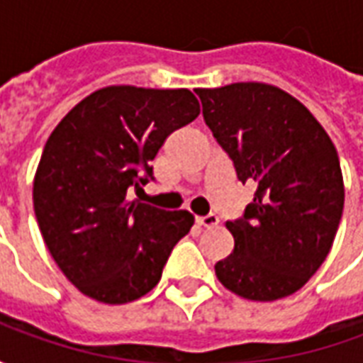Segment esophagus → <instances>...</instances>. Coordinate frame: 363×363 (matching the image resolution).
Instances as JSON below:
<instances>
[{
    "label": "esophagus",
    "mask_w": 363,
    "mask_h": 363,
    "mask_svg": "<svg viewBox=\"0 0 363 363\" xmlns=\"http://www.w3.org/2000/svg\"><path fill=\"white\" fill-rule=\"evenodd\" d=\"M196 223L198 225H202V228H213V225L220 223V218H218L216 213H206V216H198Z\"/></svg>",
    "instance_id": "esophagus-1"
}]
</instances>
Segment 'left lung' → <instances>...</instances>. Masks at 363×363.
<instances>
[{
  "label": "left lung",
  "instance_id": "1",
  "mask_svg": "<svg viewBox=\"0 0 363 363\" xmlns=\"http://www.w3.org/2000/svg\"><path fill=\"white\" fill-rule=\"evenodd\" d=\"M206 126L255 198L225 228L235 249L216 264L237 296L274 301L319 270L342 218L340 161L328 134L297 99L267 83L196 89Z\"/></svg>",
  "mask_w": 363,
  "mask_h": 363
}]
</instances>
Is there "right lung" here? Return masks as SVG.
<instances>
[{"instance_id": "add662e5", "label": "right lung", "mask_w": 363, "mask_h": 363, "mask_svg": "<svg viewBox=\"0 0 363 363\" xmlns=\"http://www.w3.org/2000/svg\"><path fill=\"white\" fill-rule=\"evenodd\" d=\"M200 114L189 89L104 87L62 118L44 145L33 202L44 243L66 278L101 303L157 286L194 216L128 200L153 181L161 145Z\"/></svg>"}]
</instances>
